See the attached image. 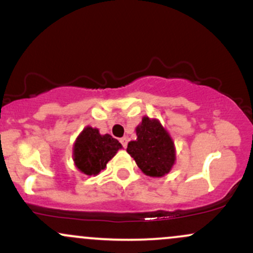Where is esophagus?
I'll return each mask as SVG.
<instances>
[{"label": "esophagus", "mask_w": 253, "mask_h": 253, "mask_svg": "<svg viewBox=\"0 0 253 253\" xmlns=\"http://www.w3.org/2000/svg\"><path fill=\"white\" fill-rule=\"evenodd\" d=\"M120 143L123 144L124 149H126V147H127V144H128V138H127V136H124V138H121V139H120Z\"/></svg>", "instance_id": "obj_1"}]
</instances>
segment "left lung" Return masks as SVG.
Returning <instances> with one entry per match:
<instances>
[{
	"mask_svg": "<svg viewBox=\"0 0 253 253\" xmlns=\"http://www.w3.org/2000/svg\"><path fill=\"white\" fill-rule=\"evenodd\" d=\"M136 140L130 141L127 152L147 176L161 177L175 163L173 143L162 125L145 117L136 127Z\"/></svg>",
	"mask_w": 253,
	"mask_h": 253,
	"instance_id": "left-lung-1",
	"label": "left lung"
}]
</instances>
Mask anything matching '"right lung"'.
Segmentation results:
<instances>
[{
    "instance_id": "add662e5",
    "label": "right lung",
    "mask_w": 253,
    "mask_h": 253,
    "mask_svg": "<svg viewBox=\"0 0 253 253\" xmlns=\"http://www.w3.org/2000/svg\"><path fill=\"white\" fill-rule=\"evenodd\" d=\"M121 145L112 135H101L98 129L86 127L77 138L74 146V161L85 175H97L117 155Z\"/></svg>"
}]
</instances>
